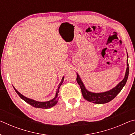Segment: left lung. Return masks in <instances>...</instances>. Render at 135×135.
I'll return each instance as SVG.
<instances>
[{"instance_id":"1","label":"left lung","mask_w":135,"mask_h":135,"mask_svg":"<svg viewBox=\"0 0 135 135\" xmlns=\"http://www.w3.org/2000/svg\"><path fill=\"white\" fill-rule=\"evenodd\" d=\"M127 67L124 79H123L120 83H118L115 88L112 89L110 90L103 93H92L87 90L86 89L85 87L84 86L83 82L81 81L80 78L78 74H77L76 80L77 83H78L81 88V93L82 95H83V98L86 100H88V101L95 104H105L111 101V100L112 99H113L114 98L118 95V93L122 90L124 86L126 83L129 72L128 60H127Z\"/></svg>"}]
</instances>
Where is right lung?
I'll list each match as a JSON object with an SVG mask.
<instances>
[{
    "label": "right lung",
    "mask_w": 135,
    "mask_h": 135,
    "mask_svg": "<svg viewBox=\"0 0 135 135\" xmlns=\"http://www.w3.org/2000/svg\"><path fill=\"white\" fill-rule=\"evenodd\" d=\"M64 77H63L62 79V81H61V83L59 84L58 88L56 89V97H55L53 99L49 100V101H47V102H38V101H36V100H33V99H29V98H27L26 97H25L24 96L21 95V93H20L19 92H18V91L15 89V88H14L15 92H17V93L18 95H19V97L21 98V99H23L24 101H26L27 103L29 104L30 105H31V106L35 107V108L47 109V108H51V107L54 106L56 104L57 102H58V100L59 99V98H58L59 89V88H60L61 85V84H62V82L64 81Z\"/></svg>",
    "instance_id": "1"
}]
</instances>
